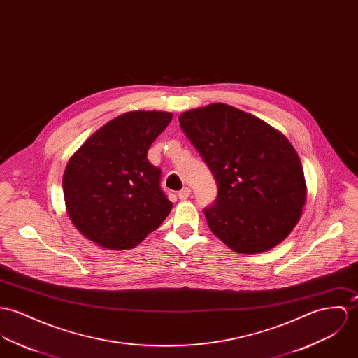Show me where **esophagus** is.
Instances as JSON below:
<instances>
[{
    "label": "esophagus",
    "instance_id": "obj_1",
    "mask_svg": "<svg viewBox=\"0 0 358 358\" xmlns=\"http://www.w3.org/2000/svg\"><path fill=\"white\" fill-rule=\"evenodd\" d=\"M192 194V190L189 189V187H183L179 193H178V196L180 198V199H187L189 196Z\"/></svg>",
    "mask_w": 358,
    "mask_h": 358
}]
</instances>
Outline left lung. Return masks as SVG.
Returning <instances> with one entry per match:
<instances>
[{"label": "left lung", "instance_id": "left-lung-1", "mask_svg": "<svg viewBox=\"0 0 358 358\" xmlns=\"http://www.w3.org/2000/svg\"><path fill=\"white\" fill-rule=\"evenodd\" d=\"M179 123L217 183L203 209L210 231L236 253H261L280 243L306 201L301 160L289 139L226 103L179 116Z\"/></svg>", "mask_w": 358, "mask_h": 358}]
</instances>
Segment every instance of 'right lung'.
<instances>
[{
    "instance_id": "1",
    "label": "right lung",
    "mask_w": 358,
    "mask_h": 358,
    "mask_svg": "<svg viewBox=\"0 0 358 358\" xmlns=\"http://www.w3.org/2000/svg\"><path fill=\"white\" fill-rule=\"evenodd\" d=\"M172 113L135 110L96 131L69 159L63 176L73 226L110 250L131 249L160 227L172 202L160 187L162 169L148 150Z\"/></svg>"
}]
</instances>
